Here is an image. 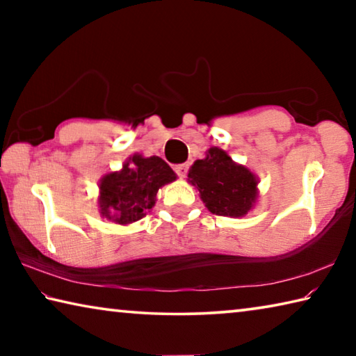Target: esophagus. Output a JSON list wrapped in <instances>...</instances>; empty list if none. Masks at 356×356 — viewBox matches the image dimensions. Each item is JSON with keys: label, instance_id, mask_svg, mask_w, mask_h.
<instances>
[{"label": "esophagus", "instance_id": "34e87169", "mask_svg": "<svg viewBox=\"0 0 356 356\" xmlns=\"http://www.w3.org/2000/svg\"><path fill=\"white\" fill-rule=\"evenodd\" d=\"M174 171H176V174L180 179H184L186 176V172H188V165H186V163L176 165V166H174Z\"/></svg>", "mask_w": 356, "mask_h": 356}]
</instances>
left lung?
Here are the masks:
<instances>
[{"mask_svg": "<svg viewBox=\"0 0 356 356\" xmlns=\"http://www.w3.org/2000/svg\"><path fill=\"white\" fill-rule=\"evenodd\" d=\"M188 179L206 207L220 216H243L257 197L254 174L218 147H210L206 159L193 163Z\"/></svg>", "mask_w": 356, "mask_h": 356, "instance_id": "1", "label": "left lung"}]
</instances>
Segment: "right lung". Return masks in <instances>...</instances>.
Segmentation results:
<instances>
[{"label": "right lung", "mask_w": 356, "mask_h": 356, "mask_svg": "<svg viewBox=\"0 0 356 356\" xmlns=\"http://www.w3.org/2000/svg\"><path fill=\"white\" fill-rule=\"evenodd\" d=\"M176 174L160 156L135 154L119 172H111L100 182V213L119 225L141 220L155 206V196Z\"/></svg>", "instance_id": "obj_1"}]
</instances>
